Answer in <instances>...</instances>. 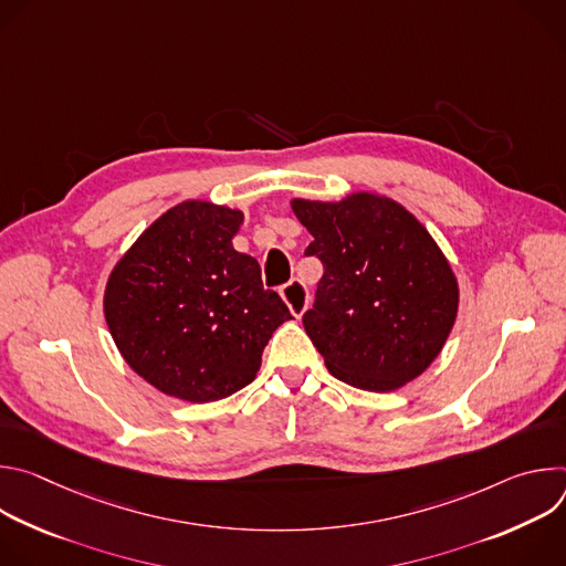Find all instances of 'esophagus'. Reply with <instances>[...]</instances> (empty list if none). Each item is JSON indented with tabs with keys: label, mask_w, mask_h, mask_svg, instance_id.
Masks as SVG:
<instances>
[{
	"label": "esophagus",
	"mask_w": 566,
	"mask_h": 566,
	"mask_svg": "<svg viewBox=\"0 0 566 566\" xmlns=\"http://www.w3.org/2000/svg\"><path fill=\"white\" fill-rule=\"evenodd\" d=\"M280 295H282V300L286 302L289 311H291L295 317H302V313H304L306 306H308V291H306V286H304L300 280H291L289 284H284V286L280 289Z\"/></svg>",
	"instance_id": "1"
}]
</instances>
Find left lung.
<instances>
[{"label":"left lung","instance_id":"left-lung-1","mask_svg":"<svg viewBox=\"0 0 566 566\" xmlns=\"http://www.w3.org/2000/svg\"><path fill=\"white\" fill-rule=\"evenodd\" d=\"M322 262L306 336L343 382L394 391L441 354L459 311L457 275L428 228L398 201L352 192L291 199Z\"/></svg>","mask_w":566,"mask_h":566}]
</instances>
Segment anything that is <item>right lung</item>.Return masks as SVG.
Masks as SVG:
<instances>
[{"instance_id":"right-lung-1","label":"right lung","mask_w":566,"mask_h":566,"mask_svg":"<svg viewBox=\"0 0 566 566\" xmlns=\"http://www.w3.org/2000/svg\"><path fill=\"white\" fill-rule=\"evenodd\" d=\"M244 212L188 199L151 221L109 273L103 311L125 363L151 387L212 402L255 380L291 319L260 264L232 249Z\"/></svg>"}]
</instances>
